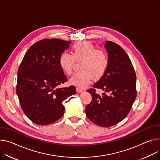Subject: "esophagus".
Returning a JSON list of instances; mask_svg holds the SVG:
<instances>
[{"instance_id":"34e87169","label":"esophagus","mask_w":160,"mask_h":160,"mask_svg":"<svg viewBox=\"0 0 160 160\" xmlns=\"http://www.w3.org/2000/svg\"><path fill=\"white\" fill-rule=\"evenodd\" d=\"M77 92H83V90L80 89V88H77Z\"/></svg>"}]
</instances>
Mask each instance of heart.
Segmentation results:
<instances>
[{
  "label": "heart",
  "mask_w": 160,
  "mask_h": 160,
  "mask_svg": "<svg viewBox=\"0 0 160 160\" xmlns=\"http://www.w3.org/2000/svg\"><path fill=\"white\" fill-rule=\"evenodd\" d=\"M76 62H81L80 71L72 77L69 82L78 88H84L93 79L99 80L105 75L110 64L108 52L97 47L90 41H79L72 48V54L62 53L59 59V66L64 73L72 75Z\"/></svg>",
  "instance_id": "heart-1"
}]
</instances>
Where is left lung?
<instances>
[{
    "mask_svg": "<svg viewBox=\"0 0 160 160\" xmlns=\"http://www.w3.org/2000/svg\"><path fill=\"white\" fill-rule=\"evenodd\" d=\"M105 46L110 57L109 67L94 88L87 91L92 97L85 110L93 123L110 127L122 121L132 109L137 97V77L132 61L120 45L108 41ZM96 88L108 94L101 96L96 93Z\"/></svg>",
    "mask_w": 160,
    "mask_h": 160,
    "instance_id": "obj_1",
    "label": "left lung"
}]
</instances>
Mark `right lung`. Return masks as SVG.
<instances>
[{
    "label": "right lung",
    "instance_id": "right-lung-1",
    "mask_svg": "<svg viewBox=\"0 0 160 160\" xmlns=\"http://www.w3.org/2000/svg\"><path fill=\"white\" fill-rule=\"evenodd\" d=\"M70 41L44 39L25 53L18 69L16 87L21 108L27 117L38 125H48L62 117V101L76 93L73 85L59 88L67 82L59 59Z\"/></svg>",
    "mask_w": 160,
    "mask_h": 160
}]
</instances>
